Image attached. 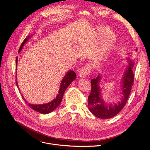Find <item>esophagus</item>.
<instances>
[{
  "mask_svg": "<svg viewBox=\"0 0 150 150\" xmlns=\"http://www.w3.org/2000/svg\"><path fill=\"white\" fill-rule=\"evenodd\" d=\"M90 71H91V67L88 65H86L84 66L83 68L79 71V76L80 78H84L88 75V74L90 73Z\"/></svg>",
  "mask_w": 150,
  "mask_h": 150,
  "instance_id": "obj_1",
  "label": "esophagus"
}]
</instances>
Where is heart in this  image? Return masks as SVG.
<instances>
[{"label": "heart", "mask_w": 150, "mask_h": 150, "mask_svg": "<svg viewBox=\"0 0 150 150\" xmlns=\"http://www.w3.org/2000/svg\"><path fill=\"white\" fill-rule=\"evenodd\" d=\"M98 31V36L100 38L108 36L104 40L102 45L99 47L96 53V57L99 59H103L108 55L111 49L115 46L116 42H117V38L114 34L109 35L111 33V30L105 26L99 28Z\"/></svg>", "instance_id": "1"}]
</instances>
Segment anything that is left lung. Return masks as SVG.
Segmentation results:
<instances>
[{
    "label": "left lung",
    "mask_w": 150,
    "mask_h": 150,
    "mask_svg": "<svg viewBox=\"0 0 150 150\" xmlns=\"http://www.w3.org/2000/svg\"><path fill=\"white\" fill-rule=\"evenodd\" d=\"M125 60L127 62L121 82V91L119 100L117 102L108 103L103 98L102 88L100 86L101 74H98L95 79L91 80L92 89L88 97V108L96 117L107 119L117 115L124 107L127 103L134 83V76L132 69L135 65V61L131 57L130 53Z\"/></svg>",
    "instance_id": "left-lung-1"
}]
</instances>
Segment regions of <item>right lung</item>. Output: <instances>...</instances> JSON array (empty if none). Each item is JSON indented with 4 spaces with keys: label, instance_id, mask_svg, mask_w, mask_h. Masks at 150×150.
<instances>
[{
    "label": "right lung",
    "instance_id": "add662e5",
    "mask_svg": "<svg viewBox=\"0 0 150 150\" xmlns=\"http://www.w3.org/2000/svg\"><path fill=\"white\" fill-rule=\"evenodd\" d=\"M33 35H35V33L34 34H33L32 36ZM32 36L31 35L28 36L24 39V40L22 43V44L19 49V51H18L19 53L21 52L24 45L30 39H31ZM17 64H18V57H16V65H15L16 67V66H17ZM16 70H17V69H16ZM76 79V74L75 73L74 71H73L71 70H70L68 72H67L65 76L63 77V79L61 80V82L60 83L59 89L58 93L56 98L55 99H54L53 100L51 101V102H49L47 103H45V104H30V103H28L27 102V101H26V99H25V98H24V96L23 95H22V97L24 99V101L25 102V103L27 104L28 107H30L33 110H35L37 112H39L41 114H45L50 113L52 111H53L54 110H55L57 108V107L61 104V103L62 101V99L63 95L64 94L65 90L71 83L72 81L73 80H74ZM16 86H17L18 88L19 89V87L18 85V82H17V78H16ZM19 91H20V89H19Z\"/></svg>",
    "mask_w": 150,
    "mask_h": 150
}]
</instances>
